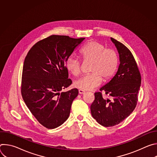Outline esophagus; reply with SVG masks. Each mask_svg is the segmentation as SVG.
Here are the masks:
<instances>
[{
  "label": "esophagus",
  "instance_id": "1",
  "mask_svg": "<svg viewBox=\"0 0 157 157\" xmlns=\"http://www.w3.org/2000/svg\"><path fill=\"white\" fill-rule=\"evenodd\" d=\"M79 93L80 94H82L85 93V91L82 90V89H79Z\"/></svg>",
  "mask_w": 157,
  "mask_h": 157
}]
</instances>
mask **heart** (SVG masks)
Wrapping results in <instances>:
<instances>
[{
	"label": "heart",
	"mask_w": 157,
	"mask_h": 157,
	"mask_svg": "<svg viewBox=\"0 0 157 157\" xmlns=\"http://www.w3.org/2000/svg\"><path fill=\"white\" fill-rule=\"evenodd\" d=\"M84 61H91L89 71L76 80L75 86L82 89L89 90L99 86L102 79L108 80L113 76L117 68L119 56L116 50L106 48L104 44L96 41L87 43L80 50ZM66 68L72 75L78 76L81 73V63L74 56H70L66 61Z\"/></svg>",
	"instance_id": "1"
}]
</instances>
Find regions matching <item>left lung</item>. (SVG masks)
Instances as JSON below:
<instances>
[{
    "label": "left lung",
    "instance_id": "left-lung-1",
    "mask_svg": "<svg viewBox=\"0 0 157 157\" xmlns=\"http://www.w3.org/2000/svg\"><path fill=\"white\" fill-rule=\"evenodd\" d=\"M116 47L120 64L116 75L94 93L91 115L104 127L120 124L135 109L141 84V75L132 53L124 44L110 38ZM109 98L105 99L102 93Z\"/></svg>",
    "mask_w": 157,
    "mask_h": 157
}]
</instances>
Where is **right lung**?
<instances>
[{
    "instance_id": "right-lung-1",
    "label": "right lung",
    "mask_w": 157,
    "mask_h": 157,
    "mask_svg": "<svg viewBox=\"0 0 157 157\" xmlns=\"http://www.w3.org/2000/svg\"><path fill=\"white\" fill-rule=\"evenodd\" d=\"M84 39L52 35L36 43L25 57L21 96L33 116L47 128L60 126L70 116L78 90L59 92L72 83L66 61Z\"/></svg>"
}]
</instances>
